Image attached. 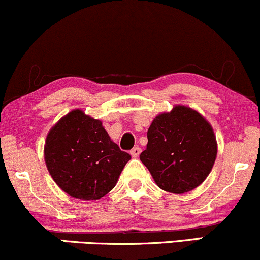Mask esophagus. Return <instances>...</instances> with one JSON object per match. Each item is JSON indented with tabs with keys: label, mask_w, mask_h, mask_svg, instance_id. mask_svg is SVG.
Here are the masks:
<instances>
[{
	"label": "esophagus",
	"mask_w": 260,
	"mask_h": 260,
	"mask_svg": "<svg viewBox=\"0 0 260 260\" xmlns=\"http://www.w3.org/2000/svg\"><path fill=\"white\" fill-rule=\"evenodd\" d=\"M140 153H141V148H140V147H134L133 149H131V152H130V154L133 155L134 158L139 157Z\"/></svg>",
	"instance_id": "esophagus-1"
}]
</instances>
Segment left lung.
Instances as JSON below:
<instances>
[{
  "instance_id": "obj_1",
  "label": "left lung",
  "mask_w": 260,
  "mask_h": 260,
  "mask_svg": "<svg viewBox=\"0 0 260 260\" xmlns=\"http://www.w3.org/2000/svg\"><path fill=\"white\" fill-rule=\"evenodd\" d=\"M140 159L161 190L186 193L212 172L218 143L209 121L196 109L176 105L153 119Z\"/></svg>"
}]
</instances>
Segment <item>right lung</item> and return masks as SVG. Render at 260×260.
Returning a JSON list of instances; mask_svg holds the SVG:
<instances>
[{"instance_id":"add662e5","label":"right lung","mask_w":260,"mask_h":260,"mask_svg":"<svg viewBox=\"0 0 260 260\" xmlns=\"http://www.w3.org/2000/svg\"><path fill=\"white\" fill-rule=\"evenodd\" d=\"M48 173L69 196L96 201L114 188L131 159L109 137L102 121L73 109L48 131L44 147Z\"/></svg>"}]
</instances>
